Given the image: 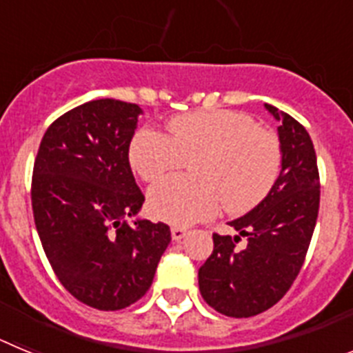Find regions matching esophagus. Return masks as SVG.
I'll return each mask as SVG.
<instances>
[{
    "mask_svg": "<svg viewBox=\"0 0 353 353\" xmlns=\"http://www.w3.org/2000/svg\"><path fill=\"white\" fill-rule=\"evenodd\" d=\"M185 235H187L185 228H180V226L171 228V236H173V240H176V242H179V240H182Z\"/></svg>",
    "mask_w": 353,
    "mask_h": 353,
    "instance_id": "1",
    "label": "esophagus"
}]
</instances>
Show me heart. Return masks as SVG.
Returning a JSON list of instances; mask_svg holds the SVG:
<instances>
[{"label":"heart","mask_w":353,"mask_h":353,"mask_svg":"<svg viewBox=\"0 0 353 353\" xmlns=\"http://www.w3.org/2000/svg\"><path fill=\"white\" fill-rule=\"evenodd\" d=\"M129 162L145 182L192 164L194 179L170 176L150 189L155 219L191 226L221 207L242 214L261 203L281 173L283 150L276 134L233 109L196 111L168 123V136L152 129L134 134Z\"/></svg>","instance_id":"heart-1"}]
</instances>
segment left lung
<instances>
[{"label": "left lung", "instance_id": "left-lung-1", "mask_svg": "<svg viewBox=\"0 0 353 353\" xmlns=\"http://www.w3.org/2000/svg\"><path fill=\"white\" fill-rule=\"evenodd\" d=\"M279 121L281 173L267 198L230 221L235 236L214 233V251L198 270L201 297L215 311L249 318L272 307L301 272L320 207V176L310 134L270 104ZM244 236L246 245L236 248Z\"/></svg>", "mask_w": 353, "mask_h": 353}]
</instances>
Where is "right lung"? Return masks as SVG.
<instances>
[{
  "label": "right lung",
  "mask_w": 353,
  "mask_h": 353,
  "mask_svg": "<svg viewBox=\"0 0 353 353\" xmlns=\"http://www.w3.org/2000/svg\"><path fill=\"white\" fill-rule=\"evenodd\" d=\"M143 109L99 99L70 109L46 130L31 180L40 242L61 285L101 311L123 310L148 292L170 226L136 219L145 196L129 145Z\"/></svg>",
  "instance_id": "1"
}]
</instances>
